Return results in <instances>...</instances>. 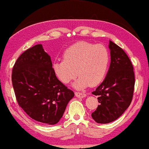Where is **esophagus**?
<instances>
[{
  "label": "esophagus",
  "mask_w": 149,
  "mask_h": 149,
  "mask_svg": "<svg viewBox=\"0 0 149 149\" xmlns=\"http://www.w3.org/2000/svg\"><path fill=\"white\" fill-rule=\"evenodd\" d=\"M75 96L78 98H84L86 97V94L84 93H80V92H75Z\"/></svg>",
  "instance_id": "esophagus-1"
}]
</instances>
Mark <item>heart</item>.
Listing matches in <instances>:
<instances>
[{
    "label": "heart",
    "mask_w": 149,
    "mask_h": 149,
    "mask_svg": "<svg viewBox=\"0 0 149 149\" xmlns=\"http://www.w3.org/2000/svg\"><path fill=\"white\" fill-rule=\"evenodd\" d=\"M63 57L64 60H56L52 64L54 73L65 84L79 75L73 84L77 89L98 85L107 74L110 61L109 52L104 45L85 41L69 47L64 52Z\"/></svg>",
    "instance_id": "1"
}]
</instances>
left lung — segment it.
I'll list each match as a JSON object with an SVG mask.
<instances>
[{
	"instance_id": "8db88e82",
	"label": "left lung",
	"mask_w": 149,
	"mask_h": 149,
	"mask_svg": "<svg viewBox=\"0 0 149 149\" xmlns=\"http://www.w3.org/2000/svg\"><path fill=\"white\" fill-rule=\"evenodd\" d=\"M111 62L106 77L92 94L100 105L92 113L99 124H108L123 114L132 102L135 78L130 59L117 45L109 40Z\"/></svg>"
}]
</instances>
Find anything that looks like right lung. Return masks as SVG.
Segmentation results:
<instances>
[{"label": "right lung", "instance_id": "obj_1", "mask_svg": "<svg viewBox=\"0 0 149 149\" xmlns=\"http://www.w3.org/2000/svg\"><path fill=\"white\" fill-rule=\"evenodd\" d=\"M12 82L19 106L30 118L45 124L58 123L74 96L55 76L50 56L41 44L17 58Z\"/></svg>", "mask_w": 149, "mask_h": 149}]
</instances>
